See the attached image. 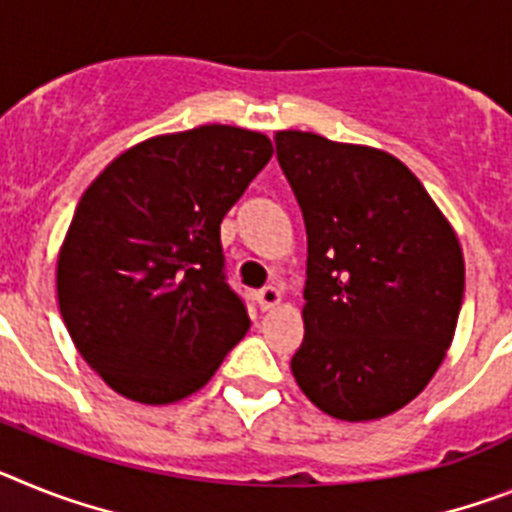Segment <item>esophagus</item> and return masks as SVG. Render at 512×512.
Segmentation results:
<instances>
[{
	"mask_svg": "<svg viewBox=\"0 0 512 512\" xmlns=\"http://www.w3.org/2000/svg\"><path fill=\"white\" fill-rule=\"evenodd\" d=\"M255 299L257 304H260V309H273L281 302V289H278V286H265V289L257 291Z\"/></svg>",
	"mask_w": 512,
	"mask_h": 512,
	"instance_id": "1",
	"label": "esophagus"
}]
</instances>
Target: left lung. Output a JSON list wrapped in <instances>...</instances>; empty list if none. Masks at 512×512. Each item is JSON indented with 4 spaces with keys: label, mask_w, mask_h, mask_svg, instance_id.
Here are the masks:
<instances>
[{
    "label": "left lung",
    "mask_w": 512,
    "mask_h": 512,
    "mask_svg": "<svg viewBox=\"0 0 512 512\" xmlns=\"http://www.w3.org/2000/svg\"><path fill=\"white\" fill-rule=\"evenodd\" d=\"M307 226L304 341L291 372L343 422L403 409L453 341L463 252L422 182L385 150L276 132Z\"/></svg>",
    "instance_id": "obj_1"
}]
</instances>
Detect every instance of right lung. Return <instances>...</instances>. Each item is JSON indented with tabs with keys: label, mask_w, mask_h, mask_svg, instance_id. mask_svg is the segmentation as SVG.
Here are the masks:
<instances>
[{
	"label": "right lung",
	"mask_w": 512,
	"mask_h": 512,
	"mask_svg": "<svg viewBox=\"0 0 512 512\" xmlns=\"http://www.w3.org/2000/svg\"><path fill=\"white\" fill-rule=\"evenodd\" d=\"M270 156L260 132L205 124L124 150L80 197L59 252V312L119 395L182 401L244 338L221 221Z\"/></svg>",
	"instance_id": "obj_1"
}]
</instances>
